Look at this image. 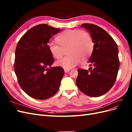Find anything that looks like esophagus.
Masks as SVG:
<instances>
[{"label":"esophagus","mask_w":132,"mask_h":132,"mask_svg":"<svg viewBox=\"0 0 132 132\" xmlns=\"http://www.w3.org/2000/svg\"><path fill=\"white\" fill-rule=\"evenodd\" d=\"M70 70H68V69H64V71H65V72L66 73V72H68L69 71H70Z\"/></svg>","instance_id":"esophagus-1"}]
</instances>
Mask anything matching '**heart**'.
<instances>
[{
	"instance_id": "b5f03b06",
	"label": "heart",
	"mask_w": 132,
	"mask_h": 132,
	"mask_svg": "<svg viewBox=\"0 0 132 132\" xmlns=\"http://www.w3.org/2000/svg\"><path fill=\"white\" fill-rule=\"evenodd\" d=\"M59 44L50 43L48 48L56 59L61 58L64 50L67 49L69 55L56 61V65L64 69L70 70L78 65L81 59L85 61L91 55L93 50V41L89 34L80 29L64 31L56 38Z\"/></svg>"
}]
</instances>
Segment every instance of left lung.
Returning <instances> with one entry per match:
<instances>
[{
	"label": "left lung",
	"mask_w": 132,
	"mask_h": 132,
	"mask_svg": "<svg viewBox=\"0 0 132 132\" xmlns=\"http://www.w3.org/2000/svg\"><path fill=\"white\" fill-rule=\"evenodd\" d=\"M81 27L90 33L93 50L88 70L78 69L76 85L86 95L97 97L110 91L116 82L119 68L118 48L114 39L100 26L83 24Z\"/></svg>",
	"instance_id": "8db88e82"
}]
</instances>
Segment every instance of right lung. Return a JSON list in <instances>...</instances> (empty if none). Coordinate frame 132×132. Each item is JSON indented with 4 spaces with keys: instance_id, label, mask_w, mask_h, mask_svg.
Returning a JSON list of instances; mask_svg holds the SVG:
<instances>
[{
    "instance_id": "1",
    "label": "right lung",
    "mask_w": 132,
    "mask_h": 132,
    "mask_svg": "<svg viewBox=\"0 0 132 132\" xmlns=\"http://www.w3.org/2000/svg\"><path fill=\"white\" fill-rule=\"evenodd\" d=\"M61 29L47 24L34 26L22 36L16 45L14 70L22 89L36 100H46L58 91L64 70L51 67L54 59L47 44Z\"/></svg>"
}]
</instances>
